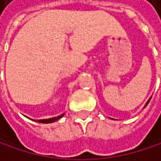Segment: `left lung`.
I'll return each instance as SVG.
<instances>
[{
	"label": "left lung",
	"instance_id": "left-lung-1",
	"mask_svg": "<svg viewBox=\"0 0 161 161\" xmlns=\"http://www.w3.org/2000/svg\"><path fill=\"white\" fill-rule=\"evenodd\" d=\"M150 100H151V98H150V99H149V101H148V102H147V103H146V106H145V107H144V108H146V107H147V104H148V103H149V102H150Z\"/></svg>",
	"mask_w": 161,
	"mask_h": 161
}]
</instances>
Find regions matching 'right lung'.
<instances>
[{
  "instance_id": "right-lung-1",
  "label": "right lung",
  "mask_w": 161,
  "mask_h": 161,
  "mask_svg": "<svg viewBox=\"0 0 161 161\" xmlns=\"http://www.w3.org/2000/svg\"><path fill=\"white\" fill-rule=\"evenodd\" d=\"M64 114H62V115H59V116H58V117H53V118H50V119H43V120H38V122H40V123H42V124H49V123H53V122H54V121H57V120H58V119H60L62 116H63Z\"/></svg>"
}]
</instances>
